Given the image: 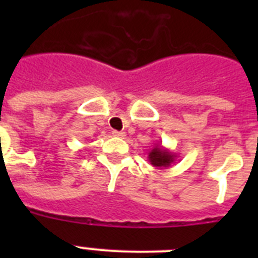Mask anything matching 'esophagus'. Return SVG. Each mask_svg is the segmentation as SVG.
I'll return each instance as SVG.
<instances>
[{
  "mask_svg": "<svg viewBox=\"0 0 258 258\" xmlns=\"http://www.w3.org/2000/svg\"><path fill=\"white\" fill-rule=\"evenodd\" d=\"M112 134H113V136H115V137H118V138H124V137H125V133H124V132L113 131V132H112Z\"/></svg>",
  "mask_w": 258,
  "mask_h": 258,
  "instance_id": "esophagus-1",
  "label": "esophagus"
}]
</instances>
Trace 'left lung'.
I'll use <instances>...</instances> for the list:
<instances>
[{
  "mask_svg": "<svg viewBox=\"0 0 258 258\" xmlns=\"http://www.w3.org/2000/svg\"><path fill=\"white\" fill-rule=\"evenodd\" d=\"M149 160L154 166H156L159 169H164V168H168L175 163L177 155L168 149H164L161 145H156L149 152Z\"/></svg>",
  "mask_w": 258,
  "mask_h": 258,
  "instance_id": "obj_1",
  "label": "left lung"
}]
</instances>
